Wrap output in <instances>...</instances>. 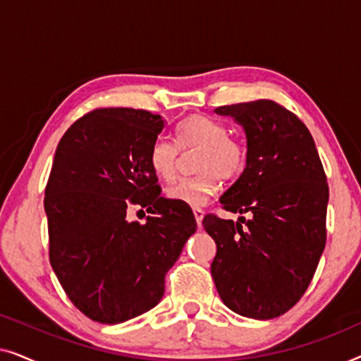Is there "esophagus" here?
Returning a JSON list of instances; mask_svg holds the SVG:
<instances>
[{
	"mask_svg": "<svg viewBox=\"0 0 361 361\" xmlns=\"http://www.w3.org/2000/svg\"><path fill=\"white\" fill-rule=\"evenodd\" d=\"M194 215H195V221H197V225L199 226H202V220H204V210L202 209H199V207H195L194 209Z\"/></svg>",
	"mask_w": 361,
	"mask_h": 361,
	"instance_id": "obj_1",
	"label": "esophagus"
}]
</instances>
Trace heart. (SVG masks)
Listing matches in <instances>:
<instances>
[{
    "mask_svg": "<svg viewBox=\"0 0 361 361\" xmlns=\"http://www.w3.org/2000/svg\"><path fill=\"white\" fill-rule=\"evenodd\" d=\"M176 144L164 136L156 137L149 149V166L162 180H172L179 167V149H200L197 156V176L184 177L167 187L169 200L199 207L219 192L221 182L240 176L246 166L243 142L228 136V128L215 118L194 115L176 128Z\"/></svg>",
    "mask_w": 361,
    "mask_h": 361,
    "instance_id": "heart-1",
    "label": "heart"
}]
</instances>
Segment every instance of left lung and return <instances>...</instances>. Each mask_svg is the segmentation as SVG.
Returning <instances> with one entry per match:
<instances>
[{
    "label": "left lung",
    "instance_id": "left-lung-1",
    "mask_svg": "<svg viewBox=\"0 0 361 361\" xmlns=\"http://www.w3.org/2000/svg\"><path fill=\"white\" fill-rule=\"evenodd\" d=\"M246 135V167L220 197L238 221L205 215L216 243L210 266L221 300L243 317L283 315L302 298L325 248L329 185L314 137L273 100L215 108Z\"/></svg>",
    "mask_w": 361,
    "mask_h": 361
}]
</instances>
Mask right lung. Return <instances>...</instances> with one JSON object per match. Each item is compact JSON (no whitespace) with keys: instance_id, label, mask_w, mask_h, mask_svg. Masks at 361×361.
I'll use <instances>...</instances> for the list:
<instances>
[{"instance_id":"add662e5","label":"right lung","mask_w":361,"mask_h":361,"mask_svg":"<svg viewBox=\"0 0 361 361\" xmlns=\"http://www.w3.org/2000/svg\"><path fill=\"white\" fill-rule=\"evenodd\" d=\"M164 120L146 110L98 108L66 131L46 185L49 259L88 319L120 324L164 295V278L195 233L192 209L164 199L149 166ZM151 211L126 220L127 207Z\"/></svg>"}]
</instances>
